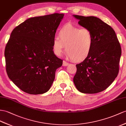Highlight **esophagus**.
<instances>
[{
	"mask_svg": "<svg viewBox=\"0 0 126 126\" xmlns=\"http://www.w3.org/2000/svg\"><path fill=\"white\" fill-rule=\"evenodd\" d=\"M69 63H67V62H66V61H63V66H68L69 65Z\"/></svg>",
	"mask_w": 126,
	"mask_h": 126,
	"instance_id": "esophagus-1",
	"label": "esophagus"
}]
</instances>
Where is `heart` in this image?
<instances>
[{
  "label": "heart",
  "instance_id": "b5f03b06",
  "mask_svg": "<svg viewBox=\"0 0 126 126\" xmlns=\"http://www.w3.org/2000/svg\"><path fill=\"white\" fill-rule=\"evenodd\" d=\"M59 37L53 39V51L59 57L63 53L65 47L67 57L75 61H81L87 58L94 47L93 33L86 28L66 24L59 31Z\"/></svg>",
  "mask_w": 126,
  "mask_h": 126
}]
</instances>
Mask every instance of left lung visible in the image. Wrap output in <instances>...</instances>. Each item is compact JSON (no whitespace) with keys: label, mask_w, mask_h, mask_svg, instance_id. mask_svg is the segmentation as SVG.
<instances>
[{"label":"left lung","mask_w":126,"mask_h":126,"mask_svg":"<svg viewBox=\"0 0 126 126\" xmlns=\"http://www.w3.org/2000/svg\"><path fill=\"white\" fill-rule=\"evenodd\" d=\"M78 23L89 29L94 44L89 57L76 65L73 81L76 89L84 94H96L108 88L117 76L121 48L112 28L94 16L73 15Z\"/></svg>","instance_id":"obj_1"}]
</instances>
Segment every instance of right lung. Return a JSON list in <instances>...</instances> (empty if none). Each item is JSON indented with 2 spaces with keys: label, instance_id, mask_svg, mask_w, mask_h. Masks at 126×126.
Returning a JSON list of instances; mask_svg holds the SVG:
<instances>
[{
  "label": "right lung",
  "instance_id": "obj_1",
  "mask_svg": "<svg viewBox=\"0 0 126 126\" xmlns=\"http://www.w3.org/2000/svg\"><path fill=\"white\" fill-rule=\"evenodd\" d=\"M63 16L54 13L30 17L11 33L5 49L6 69L11 80L26 93H47L63 65L53 52V42Z\"/></svg>",
  "mask_w": 126,
  "mask_h": 126
}]
</instances>
